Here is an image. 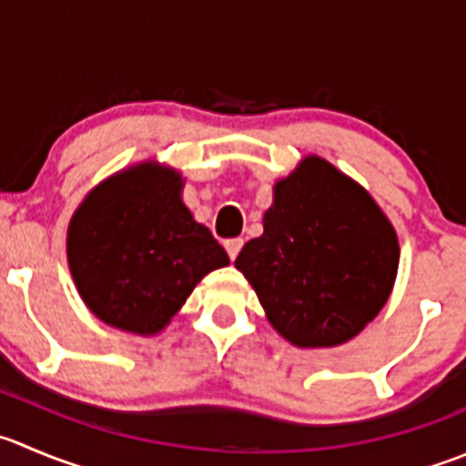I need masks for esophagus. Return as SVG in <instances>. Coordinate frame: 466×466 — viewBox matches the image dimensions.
I'll use <instances>...</instances> for the list:
<instances>
[{
  "instance_id": "1",
  "label": "esophagus",
  "mask_w": 466,
  "mask_h": 466,
  "mask_svg": "<svg viewBox=\"0 0 466 466\" xmlns=\"http://www.w3.org/2000/svg\"><path fill=\"white\" fill-rule=\"evenodd\" d=\"M241 248H243V238H229V241H225V250H228L229 259H237Z\"/></svg>"
}]
</instances>
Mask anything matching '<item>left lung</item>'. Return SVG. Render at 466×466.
<instances>
[{"instance_id":"left-lung-1","label":"left lung","mask_w":466,"mask_h":466,"mask_svg":"<svg viewBox=\"0 0 466 466\" xmlns=\"http://www.w3.org/2000/svg\"><path fill=\"white\" fill-rule=\"evenodd\" d=\"M399 257L394 225L376 200L311 155L275 184L264 234L243 246L234 266L287 341L332 348L385 307Z\"/></svg>"}]
</instances>
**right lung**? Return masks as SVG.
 <instances>
[{"label": "right lung", "mask_w": 466, "mask_h": 466, "mask_svg": "<svg viewBox=\"0 0 466 466\" xmlns=\"http://www.w3.org/2000/svg\"><path fill=\"white\" fill-rule=\"evenodd\" d=\"M182 175L143 161L93 188L67 228V264L81 300L111 328L157 334L225 248L182 202Z\"/></svg>", "instance_id": "right-lung-1"}]
</instances>
